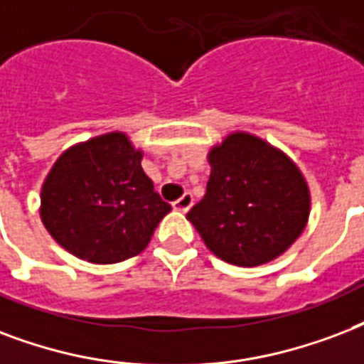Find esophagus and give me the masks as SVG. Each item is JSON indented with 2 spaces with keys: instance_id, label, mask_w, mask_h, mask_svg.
Masks as SVG:
<instances>
[{
  "instance_id": "1",
  "label": "esophagus",
  "mask_w": 364,
  "mask_h": 364,
  "mask_svg": "<svg viewBox=\"0 0 364 364\" xmlns=\"http://www.w3.org/2000/svg\"><path fill=\"white\" fill-rule=\"evenodd\" d=\"M191 205H193V196H191V193H188V191H186L184 196L180 197V199H176V201H174V208H176V210H180V213H188V210L191 208Z\"/></svg>"
}]
</instances>
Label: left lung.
<instances>
[{
  "instance_id": "1",
  "label": "left lung",
  "mask_w": 364,
  "mask_h": 364,
  "mask_svg": "<svg viewBox=\"0 0 364 364\" xmlns=\"http://www.w3.org/2000/svg\"><path fill=\"white\" fill-rule=\"evenodd\" d=\"M207 193L188 220L210 252L255 267L281 256L309 216V188L289 156L249 132H232L208 151Z\"/></svg>"
}]
</instances>
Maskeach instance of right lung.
I'll use <instances>...</instances> for the list:
<instances>
[{
    "instance_id": "1",
    "label": "right lung",
    "mask_w": 364,
    "mask_h": 364,
    "mask_svg": "<svg viewBox=\"0 0 364 364\" xmlns=\"http://www.w3.org/2000/svg\"><path fill=\"white\" fill-rule=\"evenodd\" d=\"M125 132H108L62 154L41 186V222L62 249L92 264L140 255L171 213L142 171Z\"/></svg>"
}]
</instances>
